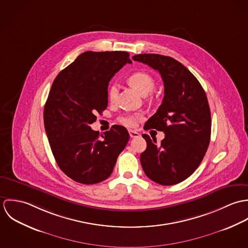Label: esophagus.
<instances>
[{
	"instance_id": "1",
	"label": "esophagus",
	"mask_w": 248,
	"mask_h": 248,
	"mask_svg": "<svg viewBox=\"0 0 248 248\" xmlns=\"http://www.w3.org/2000/svg\"><path fill=\"white\" fill-rule=\"evenodd\" d=\"M129 135H130V137H131V138H138V137H140V134H139L138 132H136V131H132V130H130V131H129Z\"/></svg>"
}]
</instances>
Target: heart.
<instances>
[{
	"label": "heart",
	"instance_id": "b5f03b06",
	"mask_svg": "<svg viewBox=\"0 0 248 248\" xmlns=\"http://www.w3.org/2000/svg\"><path fill=\"white\" fill-rule=\"evenodd\" d=\"M129 85L138 91L141 95H148L155 89V79L154 77L144 71H138L132 73L127 79ZM117 89L115 85L109 86L108 90V97L110 102H112L116 96ZM142 115L140 113L136 114H125L119 118V122L128 128H135L139 121L141 120Z\"/></svg>",
	"mask_w": 248,
	"mask_h": 248
}]
</instances>
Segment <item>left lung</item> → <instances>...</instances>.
Segmentation results:
<instances>
[{"label":"left lung","mask_w":248,"mask_h":248,"mask_svg":"<svg viewBox=\"0 0 248 248\" xmlns=\"http://www.w3.org/2000/svg\"><path fill=\"white\" fill-rule=\"evenodd\" d=\"M158 71L164 97L144 129L165 134L159 144L144 134L147 148L140 155L146 176L161 185L177 184L190 177L202 161L211 137V112L203 88L176 59L154 53L133 57Z\"/></svg>","instance_id":"obj_1"}]
</instances>
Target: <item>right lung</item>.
Segmentation results:
<instances>
[{
	"instance_id": "1",
	"label": "right lung",
	"mask_w": 248,
	"mask_h": 248,
	"mask_svg": "<svg viewBox=\"0 0 248 248\" xmlns=\"http://www.w3.org/2000/svg\"><path fill=\"white\" fill-rule=\"evenodd\" d=\"M126 51H86L56 76L44 108V124L59 168L83 184H95L112 173L129 141L127 129L113 125L103 135L92 130L95 113L108 106V86L125 64Z\"/></svg>"
}]
</instances>
